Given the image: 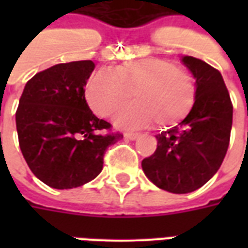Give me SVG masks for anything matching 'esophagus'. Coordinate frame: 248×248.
Segmentation results:
<instances>
[{
	"label": "esophagus",
	"instance_id": "esophagus-1",
	"mask_svg": "<svg viewBox=\"0 0 248 248\" xmlns=\"http://www.w3.org/2000/svg\"><path fill=\"white\" fill-rule=\"evenodd\" d=\"M140 137V133H131V131H127V133H124V138H127V140H137Z\"/></svg>",
	"mask_w": 248,
	"mask_h": 248
}]
</instances>
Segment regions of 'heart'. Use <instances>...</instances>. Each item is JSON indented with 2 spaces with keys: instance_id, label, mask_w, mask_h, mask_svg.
Listing matches in <instances>:
<instances>
[{
  "instance_id": "obj_1",
  "label": "heart",
  "mask_w": 248,
  "mask_h": 248,
  "mask_svg": "<svg viewBox=\"0 0 248 248\" xmlns=\"http://www.w3.org/2000/svg\"><path fill=\"white\" fill-rule=\"evenodd\" d=\"M135 103L117 117L124 127H143L156 122L159 127L179 124L191 113L197 99L192 77L175 63L159 58L126 62L113 73L99 70L89 79L86 99L94 113L108 118Z\"/></svg>"
}]
</instances>
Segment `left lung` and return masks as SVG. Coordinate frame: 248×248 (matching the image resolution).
Segmentation results:
<instances>
[{"instance_id": "obj_1", "label": "left lung", "mask_w": 248, "mask_h": 248, "mask_svg": "<svg viewBox=\"0 0 248 248\" xmlns=\"http://www.w3.org/2000/svg\"><path fill=\"white\" fill-rule=\"evenodd\" d=\"M183 63L197 79L191 113L156 135V150L142 161L146 177L162 190L186 194L208 182L223 162L232 126V103L222 74L202 60Z\"/></svg>"}]
</instances>
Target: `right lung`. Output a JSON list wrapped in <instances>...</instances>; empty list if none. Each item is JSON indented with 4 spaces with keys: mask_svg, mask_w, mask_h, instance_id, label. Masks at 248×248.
Wrapping results in <instances>:
<instances>
[{
    "mask_svg": "<svg viewBox=\"0 0 248 248\" xmlns=\"http://www.w3.org/2000/svg\"><path fill=\"white\" fill-rule=\"evenodd\" d=\"M93 61L58 63L26 82L16 111L22 155L40 181L73 188L102 171L108 146L124 138L97 118L85 99Z\"/></svg>",
    "mask_w": 248,
    "mask_h": 248,
    "instance_id": "right-lung-1",
    "label": "right lung"
}]
</instances>
